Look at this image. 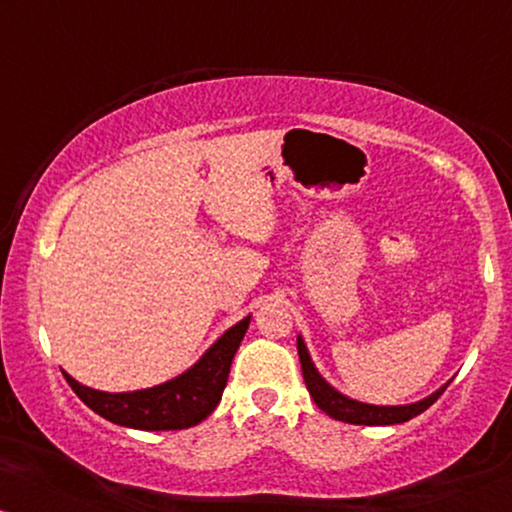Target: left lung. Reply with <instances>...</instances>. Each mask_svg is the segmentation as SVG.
<instances>
[{
	"instance_id": "left-lung-1",
	"label": "left lung",
	"mask_w": 512,
	"mask_h": 512,
	"mask_svg": "<svg viewBox=\"0 0 512 512\" xmlns=\"http://www.w3.org/2000/svg\"><path fill=\"white\" fill-rule=\"evenodd\" d=\"M298 356H300V368H303V377L307 384V391L314 398L319 410H324L328 417L338 419V422H347V424H363V426H389V424H403L408 419L422 415L426 408H431L433 403L438 401L440 394L447 389L440 387L436 394H431L424 401L410 403V405H368V403H359L354 398L342 396L340 391H335L331 384H328L324 377L319 375V370L314 368V363L307 354V347L303 338L298 335Z\"/></svg>"
}]
</instances>
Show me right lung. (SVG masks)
I'll use <instances>...</instances> for the list:
<instances>
[{"label":"right lung","mask_w":512,"mask_h":512,"mask_svg":"<svg viewBox=\"0 0 512 512\" xmlns=\"http://www.w3.org/2000/svg\"><path fill=\"white\" fill-rule=\"evenodd\" d=\"M249 319L251 317L228 328L184 375L158 384V387L107 394V391L83 387L67 373L62 375L90 410L118 426H130V429L139 431L188 429V426L200 424L202 419L212 415L219 405L228 382L230 363H233L237 347L247 333Z\"/></svg>","instance_id":"add662e5"}]
</instances>
